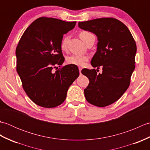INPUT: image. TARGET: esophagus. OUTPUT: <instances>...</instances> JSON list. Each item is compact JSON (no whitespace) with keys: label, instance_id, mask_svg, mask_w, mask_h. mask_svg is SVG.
Masks as SVG:
<instances>
[{"label":"esophagus","instance_id":"obj_1","mask_svg":"<svg viewBox=\"0 0 150 150\" xmlns=\"http://www.w3.org/2000/svg\"><path fill=\"white\" fill-rule=\"evenodd\" d=\"M79 73H80V74H81V70H82V69L81 68H79Z\"/></svg>","mask_w":150,"mask_h":150}]
</instances>
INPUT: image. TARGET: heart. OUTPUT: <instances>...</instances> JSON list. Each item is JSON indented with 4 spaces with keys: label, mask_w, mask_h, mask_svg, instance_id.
I'll return each mask as SVG.
<instances>
[{
    "label": "heart",
    "mask_w": 150,
    "mask_h": 150,
    "mask_svg": "<svg viewBox=\"0 0 150 150\" xmlns=\"http://www.w3.org/2000/svg\"><path fill=\"white\" fill-rule=\"evenodd\" d=\"M81 39L83 42L86 44L91 38L95 37L92 33L88 32V31H81L79 34ZM69 37L66 36L63 38V39L60 44V47L62 50H66L67 49V45H68V41ZM88 60V57L87 56H80V55H71L66 58V61L69 64L75 65L78 66H82L84 65L86 61Z\"/></svg>",
    "instance_id": "b5f03b06"
}]
</instances>
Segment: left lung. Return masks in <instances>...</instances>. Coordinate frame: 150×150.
I'll return each mask as SVG.
<instances>
[{"instance_id": "1", "label": "left lung", "mask_w": 150, "mask_h": 150, "mask_svg": "<svg viewBox=\"0 0 150 150\" xmlns=\"http://www.w3.org/2000/svg\"><path fill=\"white\" fill-rule=\"evenodd\" d=\"M78 26L97 37V52L91 64L98 69L103 66V73L98 74L95 69L81 71L90 81L84 89L86 99L94 106H107L120 98L129 87L135 69V40L126 25L116 18L79 22Z\"/></svg>"}]
</instances>
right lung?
I'll return each instance as SVG.
<instances>
[{
    "instance_id": "1",
    "label": "right lung",
    "mask_w": 150,
    "mask_h": 150,
    "mask_svg": "<svg viewBox=\"0 0 150 150\" xmlns=\"http://www.w3.org/2000/svg\"><path fill=\"white\" fill-rule=\"evenodd\" d=\"M76 22L40 17L25 30L16 49L17 71L22 87L38 106L55 108L65 100L67 91L79 75L78 67L68 64L53 72L64 62L60 44L64 34ZM56 68V66L54 67Z\"/></svg>"
}]
</instances>
